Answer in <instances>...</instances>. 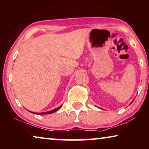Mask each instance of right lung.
Returning <instances> with one entry per match:
<instances>
[{
  "label": "right lung",
  "mask_w": 149,
  "mask_h": 149,
  "mask_svg": "<svg viewBox=\"0 0 149 149\" xmlns=\"http://www.w3.org/2000/svg\"><path fill=\"white\" fill-rule=\"evenodd\" d=\"M62 107V106L61 107H59L58 108H56V109H55L54 110H52V111H48V112H44V113H33V112H31V113H34V114H37V115H47V114H51V113H54L55 112H56L57 111H58L59 109H60V108Z\"/></svg>",
  "instance_id": "obj_1"
}]
</instances>
